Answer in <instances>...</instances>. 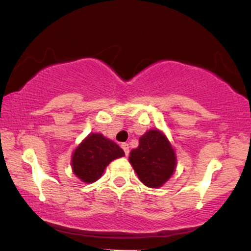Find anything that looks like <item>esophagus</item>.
<instances>
[{
  "instance_id": "esophagus-1",
  "label": "esophagus",
  "mask_w": 251,
  "mask_h": 251,
  "mask_svg": "<svg viewBox=\"0 0 251 251\" xmlns=\"http://www.w3.org/2000/svg\"><path fill=\"white\" fill-rule=\"evenodd\" d=\"M122 149L124 150V152H125V154L127 155L128 152H129V146H128V144H127V143H123V144H122Z\"/></svg>"
}]
</instances>
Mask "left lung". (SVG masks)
<instances>
[{
	"mask_svg": "<svg viewBox=\"0 0 251 251\" xmlns=\"http://www.w3.org/2000/svg\"><path fill=\"white\" fill-rule=\"evenodd\" d=\"M132 168L144 185L160 188L175 174L177 155L164 132L149 129L139 138V146L129 152Z\"/></svg>",
	"mask_w": 251,
	"mask_h": 251,
	"instance_id": "1",
	"label": "left lung"
}]
</instances>
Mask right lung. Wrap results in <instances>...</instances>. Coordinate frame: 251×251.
Listing matches in <instances>:
<instances>
[{
	"label": "right lung",
	"instance_id": "obj_1",
	"mask_svg": "<svg viewBox=\"0 0 251 251\" xmlns=\"http://www.w3.org/2000/svg\"><path fill=\"white\" fill-rule=\"evenodd\" d=\"M123 149L101 133H89L72 154L74 175L83 183H94L112 160L124 157Z\"/></svg>",
	"mask_w": 251,
	"mask_h": 251
}]
</instances>
